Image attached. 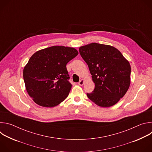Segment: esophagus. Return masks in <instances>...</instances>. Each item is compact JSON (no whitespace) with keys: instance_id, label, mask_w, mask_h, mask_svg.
Returning <instances> with one entry per match:
<instances>
[{"instance_id":"obj_1","label":"esophagus","mask_w":152,"mask_h":152,"mask_svg":"<svg viewBox=\"0 0 152 152\" xmlns=\"http://www.w3.org/2000/svg\"><path fill=\"white\" fill-rule=\"evenodd\" d=\"M83 83H84V80H83V79H81V80H79V82H78V84L79 85H83Z\"/></svg>"}]
</instances>
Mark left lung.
<instances>
[{
	"mask_svg": "<svg viewBox=\"0 0 152 152\" xmlns=\"http://www.w3.org/2000/svg\"><path fill=\"white\" fill-rule=\"evenodd\" d=\"M87 64L95 88L88 97L101 107L116 104L129 89L131 68L129 62L116 48L93 42L79 48Z\"/></svg>",
	"mask_w": 152,
	"mask_h": 152,
	"instance_id": "8db88e82",
	"label": "left lung"
}]
</instances>
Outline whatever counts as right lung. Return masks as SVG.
<instances>
[{"label": "right lung", "instance_id": "obj_1", "mask_svg": "<svg viewBox=\"0 0 152 152\" xmlns=\"http://www.w3.org/2000/svg\"><path fill=\"white\" fill-rule=\"evenodd\" d=\"M77 55L73 48L52 46L30 58L23 75L26 91L37 104L52 107L67 98L72 85L66 65Z\"/></svg>", "mask_w": 152, "mask_h": 152}]
</instances>
